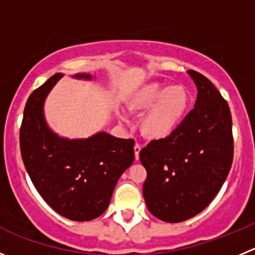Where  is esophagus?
<instances>
[{"label": "esophagus", "mask_w": 255, "mask_h": 255, "mask_svg": "<svg viewBox=\"0 0 255 255\" xmlns=\"http://www.w3.org/2000/svg\"><path fill=\"white\" fill-rule=\"evenodd\" d=\"M140 150H141V146L139 144H135L134 146V152H135V160H139V154H140Z\"/></svg>", "instance_id": "1"}]
</instances>
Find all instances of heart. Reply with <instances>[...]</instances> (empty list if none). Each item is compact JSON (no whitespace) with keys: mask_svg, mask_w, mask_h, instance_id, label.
Listing matches in <instances>:
<instances>
[{"mask_svg":"<svg viewBox=\"0 0 255 255\" xmlns=\"http://www.w3.org/2000/svg\"><path fill=\"white\" fill-rule=\"evenodd\" d=\"M191 103L189 90L184 85L149 82L137 89L129 99L128 108L142 114L140 129L150 140H165L173 136L183 125ZM126 118L123 116V120Z\"/></svg>","mask_w":255,"mask_h":255,"instance_id":"b5f03b06","label":"heart"}]
</instances>
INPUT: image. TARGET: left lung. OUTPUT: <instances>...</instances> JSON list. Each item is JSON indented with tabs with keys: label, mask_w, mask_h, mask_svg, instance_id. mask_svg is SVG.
<instances>
[{
	"label": "left lung",
	"mask_w": 255,
	"mask_h": 255,
	"mask_svg": "<svg viewBox=\"0 0 255 255\" xmlns=\"http://www.w3.org/2000/svg\"><path fill=\"white\" fill-rule=\"evenodd\" d=\"M198 95L180 129L140 151L147 171L142 186L149 212L166 223L195 217L224 184L233 161L232 115L210 80L189 70Z\"/></svg>",
	"instance_id": "8db88e82"
}]
</instances>
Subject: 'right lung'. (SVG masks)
<instances>
[{
  "mask_svg": "<svg viewBox=\"0 0 255 255\" xmlns=\"http://www.w3.org/2000/svg\"><path fill=\"white\" fill-rule=\"evenodd\" d=\"M62 76H51L28 98L20 130L21 155L33 185L55 212L74 222H89L108 209L119 178L134 162L135 142L106 131L86 139L53 131L43 108ZM72 77L90 81L95 75Z\"/></svg>",
  "mask_w": 255,
  "mask_h": 255,
  "instance_id": "add662e5",
  "label": "right lung"
}]
</instances>
